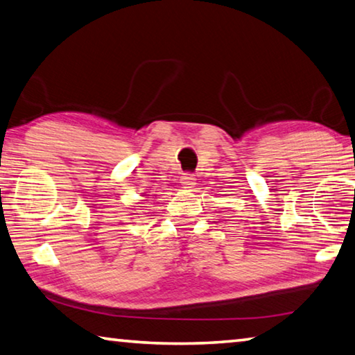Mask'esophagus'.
I'll return each mask as SVG.
<instances>
[{
    "mask_svg": "<svg viewBox=\"0 0 355 355\" xmlns=\"http://www.w3.org/2000/svg\"><path fill=\"white\" fill-rule=\"evenodd\" d=\"M180 183H182V188H184V189H191V188H194V184H196V178L192 177V175H183V177H182V180H180Z\"/></svg>",
    "mask_w": 355,
    "mask_h": 355,
    "instance_id": "esophagus-1",
    "label": "esophagus"
}]
</instances>
